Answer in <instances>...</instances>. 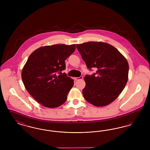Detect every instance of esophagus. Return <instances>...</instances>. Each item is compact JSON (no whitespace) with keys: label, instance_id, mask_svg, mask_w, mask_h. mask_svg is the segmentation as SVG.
<instances>
[{"label":"esophagus","instance_id":"obj_1","mask_svg":"<svg viewBox=\"0 0 150 150\" xmlns=\"http://www.w3.org/2000/svg\"><path fill=\"white\" fill-rule=\"evenodd\" d=\"M74 79H75V80H79L83 79V76H80V77H76V78H75Z\"/></svg>","mask_w":150,"mask_h":150}]
</instances>
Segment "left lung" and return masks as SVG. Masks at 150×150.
<instances>
[{
  "instance_id": "left-lung-1",
  "label": "left lung",
  "mask_w": 150,
  "mask_h": 150,
  "mask_svg": "<svg viewBox=\"0 0 150 150\" xmlns=\"http://www.w3.org/2000/svg\"><path fill=\"white\" fill-rule=\"evenodd\" d=\"M76 48L87 68L97 71L86 75L83 89L85 100L95 106L108 105L118 97L128 79L127 59L114 47L103 42H89Z\"/></svg>"
}]
</instances>
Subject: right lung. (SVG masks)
Wrapping results in <instances>:
<instances>
[{
	"label": "right lung",
	"instance_id": "1",
	"mask_svg": "<svg viewBox=\"0 0 150 150\" xmlns=\"http://www.w3.org/2000/svg\"><path fill=\"white\" fill-rule=\"evenodd\" d=\"M75 44L40 47L29 56L22 71V80L31 96L43 106L57 107L64 103L74 80L62 73L64 61L75 50Z\"/></svg>",
	"mask_w": 150,
	"mask_h": 150
}]
</instances>
